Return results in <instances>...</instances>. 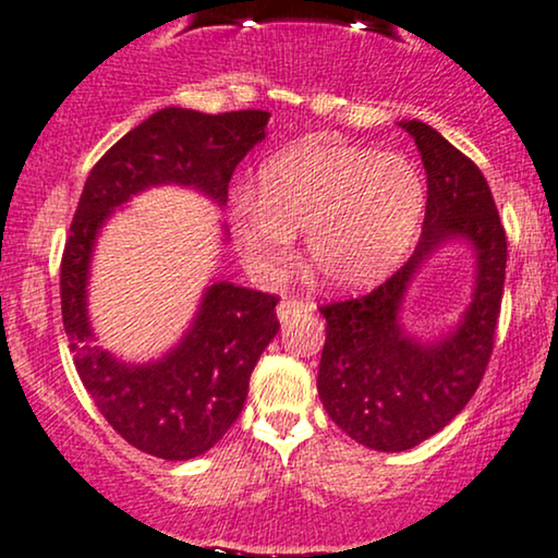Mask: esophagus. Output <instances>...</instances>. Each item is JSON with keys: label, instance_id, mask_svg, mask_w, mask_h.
Returning <instances> with one entry per match:
<instances>
[{"label": "esophagus", "instance_id": "esophagus-1", "mask_svg": "<svg viewBox=\"0 0 558 558\" xmlns=\"http://www.w3.org/2000/svg\"><path fill=\"white\" fill-rule=\"evenodd\" d=\"M311 311H313V303H307L303 298H284L277 305L279 320H290L294 316H300V313H311Z\"/></svg>", "mask_w": 558, "mask_h": 558}]
</instances>
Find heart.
I'll return each instance as SVG.
<instances>
[{"mask_svg": "<svg viewBox=\"0 0 558 558\" xmlns=\"http://www.w3.org/2000/svg\"><path fill=\"white\" fill-rule=\"evenodd\" d=\"M423 214L425 182L408 156L305 143L260 167L255 198L232 201V232L255 274L279 277L292 264L294 232L305 229L313 271L355 287L402 260Z\"/></svg>", "mask_w": 558, "mask_h": 558, "instance_id": "obj_1", "label": "heart"}]
</instances>
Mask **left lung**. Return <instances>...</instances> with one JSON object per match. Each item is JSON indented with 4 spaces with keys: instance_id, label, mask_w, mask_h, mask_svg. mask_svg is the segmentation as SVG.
Listing matches in <instances>:
<instances>
[{
    "instance_id": "obj_1",
    "label": "left lung",
    "mask_w": 558,
    "mask_h": 558,
    "mask_svg": "<svg viewBox=\"0 0 558 558\" xmlns=\"http://www.w3.org/2000/svg\"><path fill=\"white\" fill-rule=\"evenodd\" d=\"M428 174L423 234L408 264L376 290L320 305L326 344L318 397L347 436L376 451H404L449 425L470 402L494 355L507 274V232L473 159L425 122H402ZM451 236L474 242L478 287L461 329L417 345L396 320L411 274Z\"/></svg>"
}]
</instances>
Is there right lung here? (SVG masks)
<instances>
[{
    "label": "right lung",
    "instance_id": "1",
    "mask_svg": "<svg viewBox=\"0 0 558 558\" xmlns=\"http://www.w3.org/2000/svg\"><path fill=\"white\" fill-rule=\"evenodd\" d=\"M266 122L268 111L260 109L156 111L94 163L64 240L59 294L77 376L111 428L161 460H193L238 421L255 363L279 331V298L219 281L177 350L156 363H120L94 344L85 316L96 232L111 208L163 182L193 185L225 206L229 180L266 137Z\"/></svg>",
    "mask_w": 558,
    "mask_h": 558
}]
</instances>
